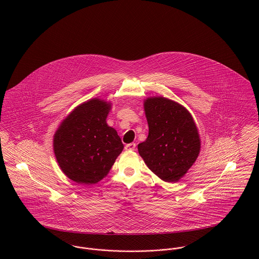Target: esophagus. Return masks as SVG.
I'll return each instance as SVG.
<instances>
[{
    "label": "esophagus",
    "mask_w": 259,
    "mask_h": 259,
    "mask_svg": "<svg viewBox=\"0 0 259 259\" xmlns=\"http://www.w3.org/2000/svg\"><path fill=\"white\" fill-rule=\"evenodd\" d=\"M135 148H136V144H135V143L127 144V145L125 146V149H126V150H135Z\"/></svg>",
    "instance_id": "1"
}]
</instances>
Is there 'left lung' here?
Masks as SVG:
<instances>
[{
    "label": "left lung",
    "instance_id": "left-lung-1",
    "mask_svg": "<svg viewBox=\"0 0 259 259\" xmlns=\"http://www.w3.org/2000/svg\"><path fill=\"white\" fill-rule=\"evenodd\" d=\"M148 139L138 146L148 168L167 183L179 182L196 160L200 150L197 127L182 105L162 98L144 104Z\"/></svg>",
    "mask_w": 259,
    "mask_h": 259
}]
</instances>
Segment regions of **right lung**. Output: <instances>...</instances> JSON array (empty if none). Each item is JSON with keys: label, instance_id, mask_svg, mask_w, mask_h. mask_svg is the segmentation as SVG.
Masks as SVG:
<instances>
[{"label": "right lung", "instance_id": "right-lung-1", "mask_svg": "<svg viewBox=\"0 0 259 259\" xmlns=\"http://www.w3.org/2000/svg\"><path fill=\"white\" fill-rule=\"evenodd\" d=\"M111 104L100 99L76 107L54 136V151L63 172L80 185H94L110 171L123 145L108 125Z\"/></svg>", "mask_w": 259, "mask_h": 259}]
</instances>
